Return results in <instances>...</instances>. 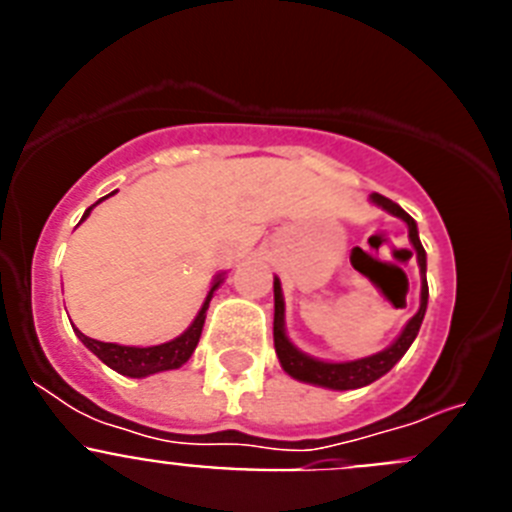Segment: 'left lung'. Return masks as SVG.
Instances as JSON below:
<instances>
[{
	"mask_svg": "<svg viewBox=\"0 0 512 512\" xmlns=\"http://www.w3.org/2000/svg\"><path fill=\"white\" fill-rule=\"evenodd\" d=\"M372 202L379 205L382 210H387L390 215L400 217L408 223V235L410 243H413L415 253H418V266H420V307L413 318L408 320L405 330H402L397 341L390 348H384L379 354L366 356V359L356 361H341V364H330V361L312 359V356L302 354L300 348L292 346V341L284 333V297H282V284L279 279H274V348H277L279 364H282L284 372L289 377L300 379V382L318 384V387H328V390H356V387H366V384L377 382L379 377L390 372L392 366L405 356V351L410 348V343L418 336L420 323L425 318V307H428V282H425V248L418 238V225H415L413 217L402 210L397 202L387 200L382 194L374 192Z\"/></svg>",
	"mask_w": 512,
	"mask_h": 512,
	"instance_id": "8db88e82",
	"label": "left lung"
}]
</instances>
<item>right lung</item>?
Returning a JSON list of instances; mask_svg holds the SVG:
<instances>
[{
    "instance_id": "add662e5",
    "label": "right lung",
    "mask_w": 512,
    "mask_h": 512,
    "mask_svg": "<svg viewBox=\"0 0 512 512\" xmlns=\"http://www.w3.org/2000/svg\"><path fill=\"white\" fill-rule=\"evenodd\" d=\"M94 205H97V202H94ZM92 207L84 212V217L92 212ZM84 217H81V220H84ZM220 284H223V274H220V277L212 282L210 292H207L205 302H202V310L197 312L194 323L184 330L182 336L174 338V341H169V343H161V346H148V348L117 346V343L94 341V338L84 336L81 330H76V336H79V341L84 343V346H87L99 361H104V364L110 366V369H115L117 374H125V377L140 379V377H148V374L179 369L182 364H187L189 356H192L194 348H197V343H200L202 325H205V318H207V307H210L212 295H215V289L220 287Z\"/></svg>"
}]
</instances>
